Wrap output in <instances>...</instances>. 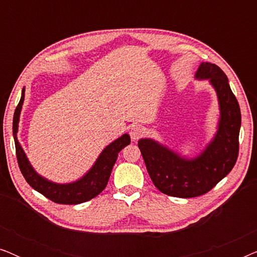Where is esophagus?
Returning <instances> with one entry per match:
<instances>
[{"mask_svg":"<svg viewBox=\"0 0 257 257\" xmlns=\"http://www.w3.org/2000/svg\"><path fill=\"white\" fill-rule=\"evenodd\" d=\"M144 133H145V128L140 125H133L132 127L130 128V136H131V139L133 142L138 140Z\"/></svg>","mask_w":257,"mask_h":257,"instance_id":"obj_1","label":"esophagus"}]
</instances>
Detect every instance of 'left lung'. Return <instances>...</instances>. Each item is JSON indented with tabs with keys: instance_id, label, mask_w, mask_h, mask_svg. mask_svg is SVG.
I'll return each mask as SVG.
<instances>
[{
	"instance_id": "8db88e82",
	"label": "left lung",
	"mask_w": 257,
	"mask_h": 257,
	"mask_svg": "<svg viewBox=\"0 0 257 257\" xmlns=\"http://www.w3.org/2000/svg\"><path fill=\"white\" fill-rule=\"evenodd\" d=\"M196 79H208L220 106L217 131L198 157L187 159L156 140L140 139L138 146L153 184L164 194L195 198L209 192L233 170L238 156L241 111L228 78L212 63H201Z\"/></svg>"
}]
</instances>
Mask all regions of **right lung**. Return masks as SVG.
<instances>
[{"label":"right lung","instance_id":"1","mask_svg":"<svg viewBox=\"0 0 257 257\" xmlns=\"http://www.w3.org/2000/svg\"><path fill=\"white\" fill-rule=\"evenodd\" d=\"M24 100V89L22 90V96L19 105H17L15 113H14L13 120V135L15 140L16 157L19 163L20 170L22 172L24 179L33 187L35 191L40 192L45 198L56 203L62 205H78V203L89 201L97 196L103 189L106 187L108 179H110L112 168L118 158V153L131 143V138L128 135H122L120 138L115 139L110 145L105 147L103 152L99 154L98 159L90 171L80 178L70 184H56V182L49 181L48 179L41 177L24 153L22 146L17 140V131H19L20 114L22 110Z\"/></svg>","mask_w":257,"mask_h":257}]
</instances>
